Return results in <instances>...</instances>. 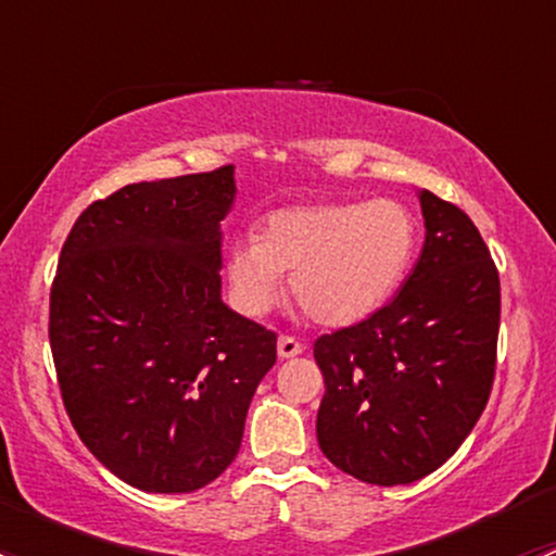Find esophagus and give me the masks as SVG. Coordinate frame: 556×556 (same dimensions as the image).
I'll return each instance as SVG.
<instances>
[{"instance_id": "34e87169", "label": "esophagus", "mask_w": 556, "mask_h": 556, "mask_svg": "<svg viewBox=\"0 0 556 556\" xmlns=\"http://www.w3.org/2000/svg\"><path fill=\"white\" fill-rule=\"evenodd\" d=\"M277 352H279V357H295L304 352V344H301L295 336H279Z\"/></svg>"}]
</instances>
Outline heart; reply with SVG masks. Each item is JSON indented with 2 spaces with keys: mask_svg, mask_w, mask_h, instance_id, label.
Listing matches in <instances>:
<instances>
[{
  "mask_svg": "<svg viewBox=\"0 0 556 556\" xmlns=\"http://www.w3.org/2000/svg\"><path fill=\"white\" fill-rule=\"evenodd\" d=\"M417 217L392 199L323 201L271 212L257 239L228 250L226 274L239 312L271 309L290 271V293L328 328L366 319L390 299L417 250Z\"/></svg>",
  "mask_w": 556,
  "mask_h": 556,
  "instance_id": "obj_1",
  "label": "heart"
}]
</instances>
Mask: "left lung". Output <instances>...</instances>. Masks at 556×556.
I'll use <instances>...</instances> for the list:
<instances>
[{
    "label": "left lung",
    "instance_id": "1",
    "mask_svg": "<svg viewBox=\"0 0 556 556\" xmlns=\"http://www.w3.org/2000/svg\"><path fill=\"white\" fill-rule=\"evenodd\" d=\"M425 247L401 293L314 341L325 457L379 486L412 484L459 450L495 382L501 277L468 215L419 193Z\"/></svg>",
    "mask_w": 556,
    "mask_h": 556
}]
</instances>
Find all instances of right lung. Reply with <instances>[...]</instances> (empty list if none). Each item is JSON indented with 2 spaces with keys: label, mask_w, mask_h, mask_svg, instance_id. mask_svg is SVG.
Returning a JSON list of instances; mask_svg holds the SVG:
<instances>
[{
  "label": "right lung",
  "mask_w": 556,
  "mask_h": 556,
  "mask_svg": "<svg viewBox=\"0 0 556 556\" xmlns=\"http://www.w3.org/2000/svg\"><path fill=\"white\" fill-rule=\"evenodd\" d=\"M233 193V166L126 185L83 210L61 247L48 336L64 408L137 490L215 481L277 363V333L220 299Z\"/></svg>",
  "instance_id": "right-lung-1"
}]
</instances>
